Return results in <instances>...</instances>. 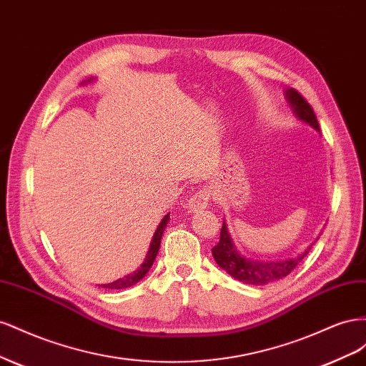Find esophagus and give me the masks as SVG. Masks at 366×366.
Masks as SVG:
<instances>
[{"label": "esophagus", "mask_w": 366, "mask_h": 366, "mask_svg": "<svg viewBox=\"0 0 366 366\" xmlns=\"http://www.w3.org/2000/svg\"><path fill=\"white\" fill-rule=\"evenodd\" d=\"M210 202V191L207 187H202L198 189L187 202V207H189L191 212H198V210H203L209 206Z\"/></svg>", "instance_id": "obj_1"}]
</instances>
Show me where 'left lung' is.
I'll use <instances>...</instances> for the list:
<instances>
[{"mask_svg": "<svg viewBox=\"0 0 366 366\" xmlns=\"http://www.w3.org/2000/svg\"><path fill=\"white\" fill-rule=\"evenodd\" d=\"M285 93L292 108L295 109V114L302 122H305V124L312 125L316 131H319L320 128L317 124L316 114L312 105L305 101V97L301 93L293 90V88L287 90ZM312 246H310L304 253H299L297 257L293 258L280 261H252L242 257L241 253H238V250L234 246V241H232L227 232V226L226 223H223L219 232V241L217 242V246L212 247V254L219 267L227 272L232 278L238 280L239 282L259 287L280 281L285 278L287 274H290L296 269V265L307 257V253L312 249Z\"/></svg>", "mask_w": 366, "mask_h": 366, "instance_id": "1", "label": "left lung"}]
</instances>
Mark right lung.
I'll return each instance as SVG.
<instances>
[{
    "mask_svg": "<svg viewBox=\"0 0 366 366\" xmlns=\"http://www.w3.org/2000/svg\"><path fill=\"white\" fill-rule=\"evenodd\" d=\"M168 221H169V214L164 215L163 219L160 221V224H159V227L156 230V234H154V237H152V241H151V246H149V250L147 253V257H145V259H143V264L140 265V267L134 273H129V274L124 276V278H119V280L109 282V284H102L101 287H104V289H112V290H122V289H128V287L137 284L143 278V276L148 273V270L151 269L154 259H156V257H157V252L160 249L162 235H163L166 224H168Z\"/></svg>",
    "mask_w": 366,
    "mask_h": 366,
    "instance_id": "1",
    "label": "right lung"
}]
</instances>
